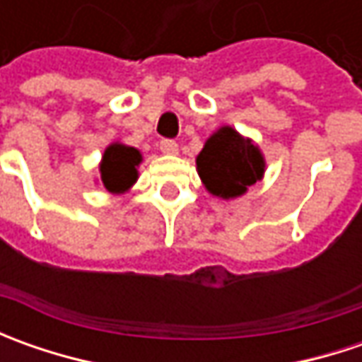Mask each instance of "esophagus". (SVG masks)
<instances>
[{
    "label": "esophagus",
    "mask_w": 362,
    "mask_h": 362,
    "mask_svg": "<svg viewBox=\"0 0 362 362\" xmlns=\"http://www.w3.org/2000/svg\"><path fill=\"white\" fill-rule=\"evenodd\" d=\"M160 153H165V155H177L179 153V145L171 141V139H163L160 141Z\"/></svg>",
    "instance_id": "1"
}]
</instances>
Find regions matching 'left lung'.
<instances>
[{
    "label": "left lung",
    "mask_w": 362,
    "mask_h": 362,
    "mask_svg": "<svg viewBox=\"0 0 362 362\" xmlns=\"http://www.w3.org/2000/svg\"><path fill=\"white\" fill-rule=\"evenodd\" d=\"M266 160L250 139L231 127H221L197 155V173L205 189L221 199L243 195L250 185L264 177Z\"/></svg>",
    "instance_id": "8db88e82"
}]
</instances>
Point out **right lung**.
Returning a JSON list of instances; mask_svg holds the SVG:
<instances>
[{
  "label": "right lung",
  "instance_id": "add662e5",
  "mask_svg": "<svg viewBox=\"0 0 362 362\" xmlns=\"http://www.w3.org/2000/svg\"><path fill=\"white\" fill-rule=\"evenodd\" d=\"M141 153L134 146L112 143L103 155L100 163V181L110 193H124L134 185L139 171L136 167L141 165Z\"/></svg>",
  "mask_w": 362,
  "mask_h": 362
}]
</instances>
